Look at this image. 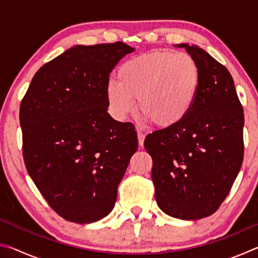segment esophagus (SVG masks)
I'll return each instance as SVG.
<instances>
[{"instance_id":"34e87169","label":"esophagus","mask_w":258,"mask_h":258,"mask_svg":"<svg viewBox=\"0 0 258 258\" xmlns=\"http://www.w3.org/2000/svg\"><path fill=\"white\" fill-rule=\"evenodd\" d=\"M145 138H146L145 134L141 132H138V141H139L140 147H143V145H145Z\"/></svg>"}]
</instances>
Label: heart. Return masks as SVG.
Listing matches in <instances>:
<instances>
[{"mask_svg": "<svg viewBox=\"0 0 258 258\" xmlns=\"http://www.w3.org/2000/svg\"><path fill=\"white\" fill-rule=\"evenodd\" d=\"M200 86L197 61L190 54L152 51L132 56L120 64L118 81L106 85L108 110L123 121L137 108L147 121L173 127L189 115Z\"/></svg>", "mask_w": 258, "mask_h": 258, "instance_id": "b5f03b06", "label": "heart"}]
</instances>
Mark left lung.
I'll return each instance as SVG.
<instances>
[{
    "label": "left lung",
    "mask_w": 258,
    "mask_h": 258,
    "mask_svg": "<svg viewBox=\"0 0 258 258\" xmlns=\"http://www.w3.org/2000/svg\"><path fill=\"white\" fill-rule=\"evenodd\" d=\"M174 46L197 61V99L180 124L148 134L145 148L159 208L180 220H200L217 211L241 168L243 109L223 64L197 45Z\"/></svg>",
    "instance_id": "1"
}]
</instances>
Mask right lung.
Instances as JSON below:
<instances>
[{"mask_svg":"<svg viewBox=\"0 0 258 258\" xmlns=\"http://www.w3.org/2000/svg\"><path fill=\"white\" fill-rule=\"evenodd\" d=\"M123 42L75 45L35 74L20 104L26 168L50 207L69 222L106 217L138 150L133 124L107 112L109 74L133 52Z\"/></svg>","mask_w":258,"mask_h":258,"instance_id":"1","label":"right lung"}]
</instances>
